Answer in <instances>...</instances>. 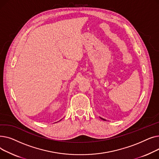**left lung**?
Masks as SVG:
<instances>
[{"instance_id":"8db88e82","label":"left lung","mask_w":159,"mask_h":159,"mask_svg":"<svg viewBox=\"0 0 159 159\" xmlns=\"http://www.w3.org/2000/svg\"><path fill=\"white\" fill-rule=\"evenodd\" d=\"M101 119H102V120H105V119H102V118H101Z\"/></svg>"}]
</instances>
